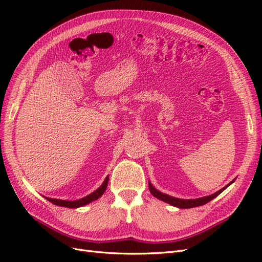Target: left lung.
<instances>
[{"label":"left lung","mask_w":262,"mask_h":262,"mask_svg":"<svg viewBox=\"0 0 262 262\" xmlns=\"http://www.w3.org/2000/svg\"><path fill=\"white\" fill-rule=\"evenodd\" d=\"M234 181H235V179L229 182V184L226 185L224 188H222L221 190H219V191H216L215 193L207 195V196L198 198V199H179V198H175V196H171V195H168L166 193H163V192L160 191V190H157L152 184H150L149 181H148V188H149L150 193H152L155 198H157V199H160V200H162L166 203L172 205V207H176V208H179V209H190V208L200 207V205H203L205 203L210 202L211 200L214 199V198H216L220 193L223 192L228 186H231Z\"/></svg>","instance_id":"1"}]
</instances>
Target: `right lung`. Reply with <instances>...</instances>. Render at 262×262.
Here are the masks:
<instances>
[{
    "label": "right lung",
    "mask_w": 262,
    "mask_h": 262,
    "mask_svg": "<svg viewBox=\"0 0 262 262\" xmlns=\"http://www.w3.org/2000/svg\"><path fill=\"white\" fill-rule=\"evenodd\" d=\"M108 180H109V176L106 177V179L102 182L101 186L95 190L94 192L90 193L89 195H86L82 199H78V200H74V201H69V200H61V199H53V198H48V196H45L47 200L50 201L51 203L55 204V205H59V207H64V208H70V209H76V208H81L84 207V205L89 204L95 200L99 199V198L104 194V192L106 191V188L108 186Z\"/></svg>",
    "instance_id": "right-lung-1"
}]
</instances>
